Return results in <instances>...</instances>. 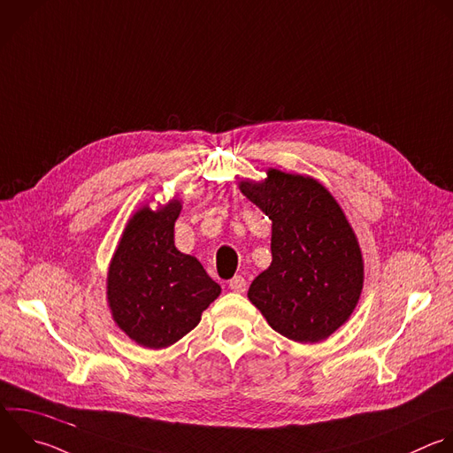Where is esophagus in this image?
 Listing matches in <instances>:
<instances>
[{"label": "esophagus", "mask_w": 453, "mask_h": 453, "mask_svg": "<svg viewBox=\"0 0 453 453\" xmlns=\"http://www.w3.org/2000/svg\"><path fill=\"white\" fill-rule=\"evenodd\" d=\"M229 288L234 291V293H243L245 288H247V282L242 275H234L231 280H229Z\"/></svg>", "instance_id": "obj_1"}]
</instances>
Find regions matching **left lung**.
<instances>
[{
  "mask_svg": "<svg viewBox=\"0 0 453 453\" xmlns=\"http://www.w3.org/2000/svg\"><path fill=\"white\" fill-rule=\"evenodd\" d=\"M242 194L272 220V263L249 288V300L288 340L319 343L354 313L365 263L343 210L310 176L268 169L263 181H240Z\"/></svg>",
  "mask_w": 453,
  "mask_h": 453,
  "instance_id": "8db88e82",
  "label": "left lung"
}]
</instances>
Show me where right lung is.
<instances>
[{
  "mask_svg": "<svg viewBox=\"0 0 453 453\" xmlns=\"http://www.w3.org/2000/svg\"><path fill=\"white\" fill-rule=\"evenodd\" d=\"M181 201L142 206L126 224L106 279L115 324L140 347L165 349L188 334L220 286L174 245Z\"/></svg>",
  "mask_w": 453,
  "mask_h": 453,
  "instance_id": "add662e5",
  "label": "right lung"
}]
</instances>
